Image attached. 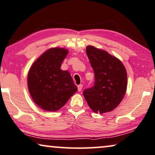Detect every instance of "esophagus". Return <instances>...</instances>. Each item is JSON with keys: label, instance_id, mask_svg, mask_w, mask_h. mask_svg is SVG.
<instances>
[{"label": "esophagus", "instance_id": "1", "mask_svg": "<svg viewBox=\"0 0 155 155\" xmlns=\"http://www.w3.org/2000/svg\"><path fill=\"white\" fill-rule=\"evenodd\" d=\"M82 87H83V85H82V84L78 85V91H79V92H80V91H81Z\"/></svg>", "mask_w": 155, "mask_h": 155}]
</instances>
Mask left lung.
<instances>
[{
	"label": "left lung",
	"instance_id": "1",
	"mask_svg": "<svg viewBox=\"0 0 155 155\" xmlns=\"http://www.w3.org/2000/svg\"><path fill=\"white\" fill-rule=\"evenodd\" d=\"M86 54L94 73V85L84 91L89 107L95 114H104L115 109L127 91V75L118 58L104 50L87 46Z\"/></svg>",
	"mask_w": 155,
	"mask_h": 155
}]
</instances>
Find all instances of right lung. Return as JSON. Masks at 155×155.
I'll use <instances>...</instances> for the list:
<instances>
[{"label":"right lung","mask_w":155,"mask_h":155,"mask_svg":"<svg viewBox=\"0 0 155 155\" xmlns=\"http://www.w3.org/2000/svg\"><path fill=\"white\" fill-rule=\"evenodd\" d=\"M68 50L51 48L44 52L30 68L28 87L34 102L47 111H56L77 91L70 72L61 69Z\"/></svg>","instance_id":"add662e5"}]
</instances>
